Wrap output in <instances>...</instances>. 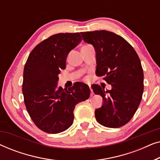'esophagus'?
<instances>
[{
	"mask_svg": "<svg viewBox=\"0 0 160 160\" xmlns=\"http://www.w3.org/2000/svg\"><path fill=\"white\" fill-rule=\"evenodd\" d=\"M89 89H90V91H91V95H93V91H92V89L91 88V87L89 86Z\"/></svg>",
	"mask_w": 160,
	"mask_h": 160,
	"instance_id": "obj_1",
	"label": "esophagus"
}]
</instances>
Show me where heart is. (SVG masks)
Wrapping results in <instances>:
<instances>
[{
    "instance_id": "1",
    "label": "heart",
    "mask_w": 160,
    "mask_h": 160,
    "mask_svg": "<svg viewBox=\"0 0 160 160\" xmlns=\"http://www.w3.org/2000/svg\"><path fill=\"white\" fill-rule=\"evenodd\" d=\"M88 46H89V45H87V46H84V47H88Z\"/></svg>"
}]
</instances>
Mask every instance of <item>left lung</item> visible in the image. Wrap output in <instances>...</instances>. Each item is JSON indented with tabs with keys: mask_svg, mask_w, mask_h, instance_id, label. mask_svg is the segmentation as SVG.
I'll use <instances>...</instances> for the list:
<instances>
[{
	"mask_svg": "<svg viewBox=\"0 0 160 160\" xmlns=\"http://www.w3.org/2000/svg\"><path fill=\"white\" fill-rule=\"evenodd\" d=\"M85 42L95 47L96 75L112 89L92 84L94 93L103 103L95 111L97 121L107 128H117L130 121L138 108L143 92V71L133 47L119 35L107 30L81 32Z\"/></svg>",
	"mask_w": 160,
	"mask_h": 160,
	"instance_id": "left-lung-1",
	"label": "left lung"
}]
</instances>
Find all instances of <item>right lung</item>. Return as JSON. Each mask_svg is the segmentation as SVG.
I'll use <instances>...</instances> for the list:
<instances>
[{
  "label": "right lung",
  "mask_w": 160,
  "mask_h": 160,
  "mask_svg": "<svg viewBox=\"0 0 160 160\" xmlns=\"http://www.w3.org/2000/svg\"><path fill=\"white\" fill-rule=\"evenodd\" d=\"M82 40L79 32L58 33L38 43L28 57L23 72L24 102L34 124L56 134L73 124L76 104L87 100L90 89L82 82L68 89L58 87V74L68 54Z\"/></svg>",
  "instance_id": "obj_1"
}]
</instances>
